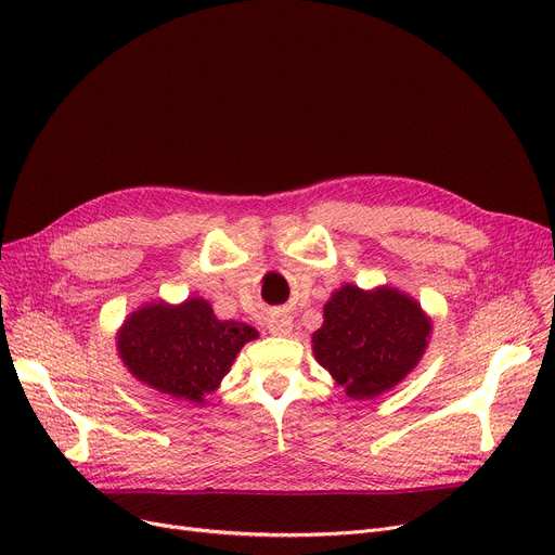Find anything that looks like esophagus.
I'll return each mask as SVG.
<instances>
[{"mask_svg":"<svg viewBox=\"0 0 555 555\" xmlns=\"http://www.w3.org/2000/svg\"><path fill=\"white\" fill-rule=\"evenodd\" d=\"M268 328H270V333L276 335V337H285V335L293 333V319H289L287 314H281V312H279V314H272Z\"/></svg>","mask_w":555,"mask_h":555,"instance_id":"1","label":"esophagus"}]
</instances>
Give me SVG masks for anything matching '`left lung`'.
<instances>
[{"label":"left lung","mask_w":555,"mask_h":555,"mask_svg":"<svg viewBox=\"0 0 555 555\" xmlns=\"http://www.w3.org/2000/svg\"><path fill=\"white\" fill-rule=\"evenodd\" d=\"M429 337V314L402 289L344 283L324 306V324L312 333V353L348 398L369 400L416 369Z\"/></svg>","instance_id":"1"}]
</instances>
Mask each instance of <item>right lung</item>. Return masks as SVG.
I'll list each match as a JSON object with an SVG mask.
<instances>
[{
	"label": "right lung",
	"mask_w": 555,
	"mask_h": 555,
	"mask_svg": "<svg viewBox=\"0 0 555 555\" xmlns=\"http://www.w3.org/2000/svg\"><path fill=\"white\" fill-rule=\"evenodd\" d=\"M258 331L218 319L207 299L149 301L116 331V353L137 383L172 400L204 404Z\"/></svg>",
	"instance_id": "1"
}]
</instances>
